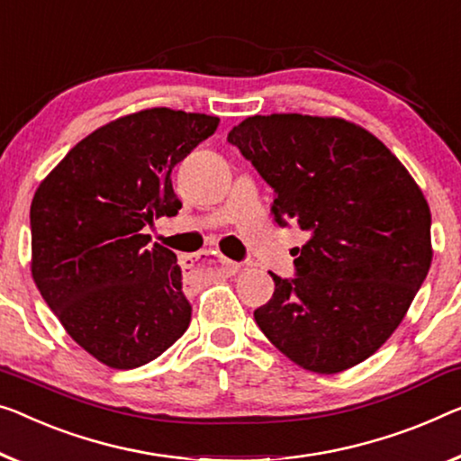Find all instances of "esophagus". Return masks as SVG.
I'll return each instance as SVG.
<instances>
[{
  "label": "esophagus",
  "instance_id": "1",
  "mask_svg": "<svg viewBox=\"0 0 461 461\" xmlns=\"http://www.w3.org/2000/svg\"><path fill=\"white\" fill-rule=\"evenodd\" d=\"M212 257L217 258V271L221 273V275H228V277H230V275H236V273L240 271V265H238V263H233V260L221 257V254L212 252ZM186 260H188V257L182 258V265H184V267H186Z\"/></svg>",
  "mask_w": 461,
  "mask_h": 461
}]
</instances>
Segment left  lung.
I'll return each instance as SVG.
<instances>
[{
  "instance_id": "left-lung-1",
  "label": "left lung",
  "mask_w": 461,
  "mask_h": 461,
  "mask_svg": "<svg viewBox=\"0 0 461 461\" xmlns=\"http://www.w3.org/2000/svg\"><path fill=\"white\" fill-rule=\"evenodd\" d=\"M275 192L273 215L308 233L296 277L275 281L254 321L302 368L333 375L391 338L430 269V209L400 159L360 126L300 113L231 128Z\"/></svg>"
}]
</instances>
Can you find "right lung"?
I'll use <instances>...</instances> for the list:
<instances>
[{"label": "right lung", "instance_id": "1", "mask_svg": "<svg viewBox=\"0 0 461 461\" xmlns=\"http://www.w3.org/2000/svg\"><path fill=\"white\" fill-rule=\"evenodd\" d=\"M219 118L144 109L82 139L31 204L32 279L68 335L93 358L130 370L182 338L192 306L176 254L142 228L182 201L171 169Z\"/></svg>", "mask_w": 461, "mask_h": 461}]
</instances>
